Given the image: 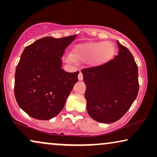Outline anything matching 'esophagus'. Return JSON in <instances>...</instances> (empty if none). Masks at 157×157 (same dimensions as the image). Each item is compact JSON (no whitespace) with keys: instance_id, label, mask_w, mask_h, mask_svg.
Here are the masks:
<instances>
[{"instance_id":"esophagus-1","label":"esophagus","mask_w":157,"mask_h":157,"mask_svg":"<svg viewBox=\"0 0 157 157\" xmlns=\"http://www.w3.org/2000/svg\"><path fill=\"white\" fill-rule=\"evenodd\" d=\"M78 78L79 81H82L83 80V74H82V73H81V72H80L78 74Z\"/></svg>"}]
</instances>
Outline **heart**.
I'll return each instance as SVG.
<instances>
[{"label": "heart", "mask_w": 157, "mask_h": 157, "mask_svg": "<svg viewBox=\"0 0 157 157\" xmlns=\"http://www.w3.org/2000/svg\"><path fill=\"white\" fill-rule=\"evenodd\" d=\"M114 53V46L109 41L90 42L76 45L72 49V55L66 56L68 63L86 61L92 59V63L98 64L108 61Z\"/></svg>", "instance_id": "heart-1"}]
</instances>
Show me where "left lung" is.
<instances>
[{"label": "left lung", "mask_w": 157, "mask_h": 157, "mask_svg": "<svg viewBox=\"0 0 157 157\" xmlns=\"http://www.w3.org/2000/svg\"><path fill=\"white\" fill-rule=\"evenodd\" d=\"M118 55L101 65L81 70L89 115L110 124L125 114L139 91L138 66L129 50L117 40Z\"/></svg>", "instance_id": "8db88e82"}]
</instances>
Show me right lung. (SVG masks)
Listing matches in <instances>:
<instances>
[{
	"label": "right lung",
	"mask_w": 157,
	"mask_h": 157,
	"mask_svg": "<svg viewBox=\"0 0 157 157\" xmlns=\"http://www.w3.org/2000/svg\"><path fill=\"white\" fill-rule=\"evenodd\" d=\"M76 36H46L23 50L15 74L14 94L18 106L30 117L49 120L63 109L79 71L62 69L61 58Z\"/></svg>",
	"instance_id": "obj_1"
}]
</instances>
